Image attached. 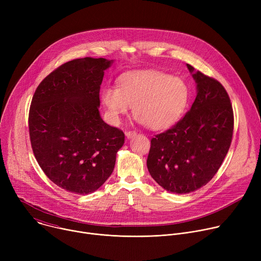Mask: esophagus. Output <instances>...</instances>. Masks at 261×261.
I'll use <instances>...</instances> for the list:
<instances>
[{
    "instance_id": "34e87169",
    "label": "esophagus",
    "mask_w": 261,
    "mask_h": 261,
    "mask_svg": "<svg viewBox=\"0 0 261 261\" xmlns=\"http://www.w3.org/2000/svg\"><path fill=\"white\" fill-rule=\"evenodd\" d=\"M136 134H137V133H136L135 131H133V130H129V131L126 132V136H127L128 138H132V137H134Z\"/></svg>"
}]
</instances>
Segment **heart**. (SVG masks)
I'll list each match as a JSON object with an SVG mask.
<instances>
[{
	"label": "heart",
	"mask_w": 261,
	"mask_h": 261,
	"mask_svg": "<svg viewBox=\"0 0 261 261\" xmlns=\"http://www.w3.org/2000/svg\"><path fill=\"white\" fill-rule=\"evenodd\" d=\"M189 88L182 80L159 71H133L124 74L118 88L105 87L102 101L114 121L133 106L134 117L153 130L173 126L189 102Z\"/></svg>",
	"instance_id": "heart-1"
}]
</instances>
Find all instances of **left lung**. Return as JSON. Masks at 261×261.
<instances>
[{
  "instance_id": "obj_1",
  "label": "left lung",
  "mask_w": 261,
  "mask_h": 261,
  "mask_svg": "<svg viewBox=\"0 0 261 261\" xmlns=\"http://www.w3.org/2000/svg\"><path fill=\"white\" fill-rule=\"evenodd\" d=\"M193 72L194 68L187 64ZM197 96L186 115L151 139L146 165L168 192L185 194L206 185L228 153L233 134L230 98L217 80L193 74Z\"/></svg>"
}]
</instances>
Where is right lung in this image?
<instances>
[{
	"instance_id": "1",
	"label": "right lung",
	"mask_w": 261,
	"mask_h": 261,
	"mask_svg": "<svg viewBox=\"0 0 261 261\" xmlns=\"http://www.w3.org/2000/svg\"><path fill=\"white\" fill-rule=\"evenodd\" d=\"M110 61L83 58L55 69L37 87L29 111L32 150L46 176L75 194L96 191L113 172L124 132L99 115Z\"/></svg>"
}]
</instances>
